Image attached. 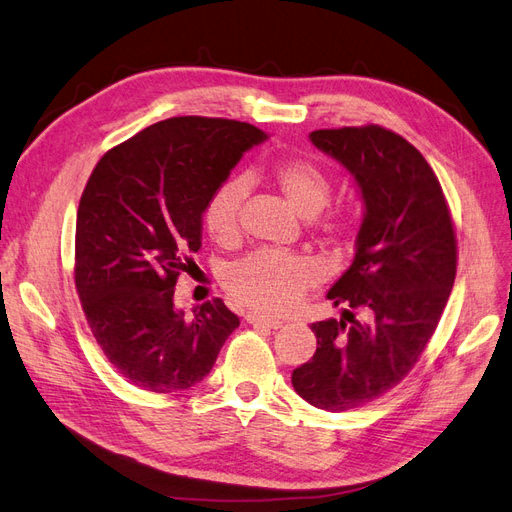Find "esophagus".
Returning a JSON list of instances; mask_svg holds the SVG:
<instances>
[{"mask_svg":"<svg viewBox=\"0 0 512 512\" xmlns=\"http://www.w3.org/2000/svg\"><path fill=\"white\" fill-rule=\"evenodd\" d=\"M246 323L253 325V327H266V329H278V327H283V323H280V321L263 319V317H259V315H246Z\"/></svg>","mask_w":512,"mask_h":512,"instance_id":"esophagus-1","label":"esophagus"}]
</instances>
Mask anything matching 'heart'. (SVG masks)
Masks as SVG:
<instances>
[{"label": "heart", "mask_w": 512, "mask_h": 512, "mask_svg": "<svg viewBox=\"0 0 512 512\" xmlns=\"http://www.w3.org/2000/svg\"><path fill=\"white\" fill-rule=\"evenodd\" d=\"M272 180L291 208L308 221L316 219L332 200V178L310 159L278 163L272 170ZM244 197L246 185L242 180H227L210 195L204 208V227L214 242L227 244L238 238ZM359 229L361 221L355 210H336L312 222V234L334 251H349ZM317 280L319 270L310 259L272 251H257L223 272L227 293L261 315H283L317 285Z\"/></svg>", "instance_id": "heart-1"}]
</instances>
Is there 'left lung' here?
<instances>
[{
  "instance_id": "left-lung-1",
  "label": "left lung",
  "mask_w": 512,
  "mask_h": 512,
  "mask_svg": "<svg viewBox=\"0 0 512 512\" xmlns=\"http://www.w3.org/2000/svg\"><path fill=\"white\" fill-rule=\"evenodd\" d=\"M310 140L355 176L366 204L355 259L327 293L349 308L340 321L310 325L317 351L291 374L308 404L342 412L415 368L455 283L457 236L434 170L400 134L361 125L317 129Z\"/></svg>"
}]
</instances>
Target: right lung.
I'll list each match as a JSON object with an SVG mask.
<instances>
[{
  "mask_svg": "<svg viewBox=\"0 0 512 512\" xmlns=\"http://www.w3.org/2000/svg\"><path fill=\"white\" fill-rule=\"evenodd\" d=\"M266 138L242 121L174 117L112 146L93 168L78 204L74 283L97 344L131 385L193 387L240 325L219 298L185 319L174 287L202 249L210 195Z\"/></svg>",
  "mask_w": 512,
  "mask_h": 512,
  "instance_id": "add662e5",
  "label": "right lung"
}]
</instances>
